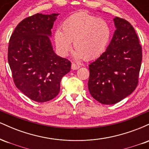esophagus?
Listing matches in <instances>:
<instances>
[{
  "label": "esophagus",
  "instance_id": "1",
  "mask_svg": "<svg viewBox=\"0 0 149 149\" xmlns=\"http://www.w3.org/2000/svg\"><path fill=\"white\" fill-rule=\"evenodd\" d=\"M80 67V66H79V65L76 64L75 63H72V64H71V69H72L73 70H76V69H79Z\"/></svg>",
  "mask_w": 149,
  "mask_h": 149
}]
</instances>
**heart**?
Segmentation results:
<instances>
[{
  "mask_svg": "<svg viewBox=\"0 0 149 149\" xmlns=\"http://www.w3.org/2000/svg\"><path fill=\"white\" fill-rule=\"evenodd\" d=\"M112 36L109 24L85 12H79L64 20L61 31L54 33L56 45L63 55H66L72 47L77 59H97L107 50Z\"/></svg>",
  "mask_w": 149,
  "mask_h": 149,
  "instance_id": "obj_1",
  "label": "heart"
}]
</instances>
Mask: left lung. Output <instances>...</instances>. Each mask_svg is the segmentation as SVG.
I'll return each mask as SVG.
<instances>
[{"instance_id": "obj_1", "label": "left lung", "mask_w": 149, "mask_h": 149, "mask_svg": "<svg viewBox=\"0 0 149 149\" xmlns=\"http://www.w3.org/2000/svg\"><path fill=\"white\" fill-rule=\"evenodd\" d=\"M116 31L105 52L89 65L88 89L95 100L114 104L136 88L142 60L141 46L127 20L113 18Z\"/></svg>"}]
</instances>
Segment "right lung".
<instances>
[{
  "label": "right lung",
  "mask_w": 149,
  "mask_h": 149,
  "mask_svg": "<svg viewBox=\"0 0 149 149\" xmlns=\"http://www.w3.org/2000/svg\"><path fill=\"white\" fill-rule=\"evenodd\" d=\"M59 15L29 17L17 26L10 39L8 59L15 84L37 102L57 96L61 78L71 71V61L55 54L49 38Z\"/></svg>",
  "instance_id": "add662e5"
}]
</instances>
